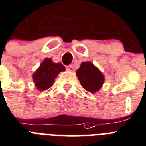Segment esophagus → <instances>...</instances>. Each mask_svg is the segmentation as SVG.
<instances>
[{"label": "esophagus", "mask_w": 146, "mask_h": 146, "mask_svg": "<svg viewBox=\"0 0 146 146\" xmlns=\"http://www.w3.org/2000/svg\"><path fill=\"white\" fill-rule=\"evenodd\" d=\"M66 68H67L68 71H69V72H74V67H73V65H68V66H67V67H66Z\"/></svg>", "instance_id": "esophagus-1"}]
</instances>
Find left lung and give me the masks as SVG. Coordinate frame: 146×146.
Wrapping results in <instances>:
<instances>
[{
  "mask_svg": "<svg viewBox=\"0 0 146 146\" xmlns=\"http://www.w3.org/2000/svg\"><path fill=\"white\" fill-rule=\"evenodd\" d=\"M76 74L81 86L91 93L98 92L104 83V75L91 62L81 63Z\"/></svg>",
  "mask_w": 146,
  "mask_h": 146,
  "instance_id": "8db88e82",
  "label": "left lung"
}]
</instances>
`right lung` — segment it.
Listing matches in <instances>:
<instances>
[{
	"label": "right lung",
	"instance_id": "obj_1",
	"mask_svg": "<svg viewBox=\"0 0 146 146\" xmlns=\"http://www.w3.org/2000/svg\"><path fill=\"white\" fill-rule=\"evenodd\" d=\"M65 71L62 63L53 62L52 58H46L33 74V80L38 91H46L52 86L55 78L60 72Z\"/></svg>",
	"mask_w": 146,
	"mask_h": 146
}]
</instances>
